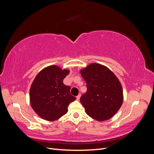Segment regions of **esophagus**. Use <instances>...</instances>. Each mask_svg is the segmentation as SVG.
I'll return each mask as SVG.
<instances>
[{
	"instance_id": "1",
	"label": "esophagus",
	"mask_w": 154,
	"mask_h": 154,
	"mask_svg": "<svg viewBox=\"0 0 154 154\" xmlns=\"http://www.w3.org/2000/svg\"><path fill=\"white\" fill-rule=\"evenodd\" d=\"M80 97H81V94H78L77 96H76V100H79L80 99Z\"/></svg>"
}]
</instances>
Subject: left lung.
Wrapping results in <instances>:
<instances>
[{
	"label": "left lung",
	"mask_w": 154,
	"mask_h": 154,
	"mask_svg": "<svg viewBox=\"0 0 154 154\" xmlns=\"http://www.w3.org/2000/svg\"><path fill=\"white\" fill-rule=\"evenodd\" d=\"M87 91L80 102L88 116L98 122L110 119L123 101L122 84L114 73L103 65L92 63L81 69Z\"/></svg>",
	"instance_id": "left-lung-1"
}]
</instances>
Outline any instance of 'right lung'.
Segmentation results:
<instances>
[{
    "instance_id": "obj_1",
    "label": "right lung",
    "mask_w": 154,
    "mask_h": 154,
    "mask_svg": "<svg viewBox=\"0 0 154 154\" xmlns=\"http://www.w3.org/2000/svg\"><path fill=\"white\" fill-rule=\"evenodd\" d=\"M69 73L53 65L45 67L36 76L29 91L32 109L42 119L54 122L66 114L70 103L76 97L70 94L71 87L64 85L63 79Z\"/></svg>"
}]
</instances>
